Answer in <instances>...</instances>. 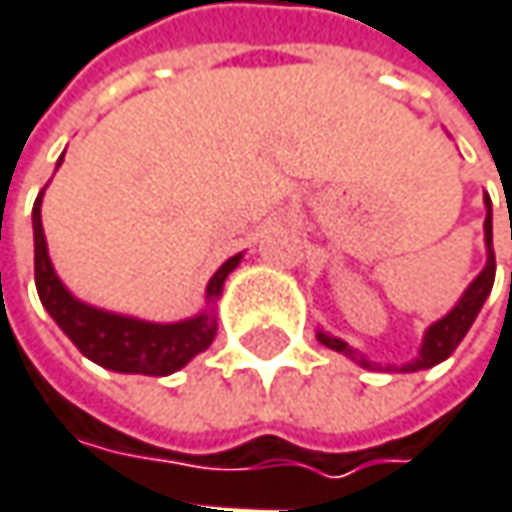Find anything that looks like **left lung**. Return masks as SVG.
<instances>
[{"label": "left lung", "mask_w": 512, "mask_h": 512, "mask_svg": "<svg viewBox=\"0 0 512 512\" xmlns=\"http://www.w3.org/2000/svg\"><path fill=\"white\" fill-rule=\"evenodd\" d=\"M484 205H487V219H484L487 266H484V269L478 272V278L466 287V293L457 299V304L425 331L422 346H419V357L410 360V363H404L401 372H419V369H431V366L442 363L451 351L460 346V340L466 337V331L472 328V322L478 319L481 307H484L487 296L492 293V281H495V252H492V202H489V196L484 199ZM316 340H319L322 346H328L331 351L346 354L349 360H354V363L363 366V369H387V372H393L395 369V366H378V363L366 360V354L351 349L346 340H340V337H334V334H328V331H316Z\"/></svg>", "instance_id": "left-lung-1"}]
</instances>
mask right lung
Listing matches in <instances>:
<instances>
[{"mask_svg":"<svg viewBox=\"0 0 512 512\" xmlns=\"http://www.w3.org/2000/svg\"><path fill=\"white\" fill-rule=\"evenodd\" d=\"M64 161V155H61ZM58 161V166H61ZM43 193L37 196L31 210V225H34V284L37 296L49 316L58 322V328L72 340V346L81 351L87 360L125 375H152L163 378L178 369H184L196 354L208 349L216 337V302L222 296L225 278L240 266L243 252L228 257L208 281L205 290V310L181 319V322H146L137 316L111 313L102 307L75 299L64 281L58 278L49 246L43 234V219H40Z\"/></svg>","mask_w":512,"mask_h":512,"instance_id":"add662e5","label":"right lung"}]
</instances>
